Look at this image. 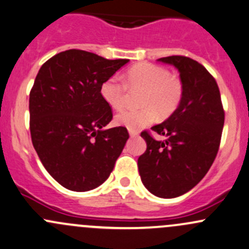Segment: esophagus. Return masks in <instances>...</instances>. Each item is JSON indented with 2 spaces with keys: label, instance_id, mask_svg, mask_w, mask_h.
I'll list each match as a JSON object with an SVG mask.
<instances>
[{
  "label": "esophagus",
  "instance_id": "obj_1",
  "mask_svg": "<svg viewBox=\"0 0 249 249\" xmlns=\"http://www.w3.org/2000/svg\"><path fill=\"white\" fill-rule=\"evenodd\" d=\"M129 133L131 137H137V136L140 135V132H138L137 130H131V129H129Z\"/></svg>",
  "mask_w": 249,
  "mask_h": 249
}]
</instances>
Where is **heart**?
Instances as JSON below:
<instances>
[{
	"label": "heart",
	"instance_id": "1",
	"mask_svg": "<svg viewBox=\"0 0 249 249\" xmlns=\"http://www.w3.org/2000/svg\"><path fill=\"white\" fill-rule=\"evenodd\" d=\"M124 80L118 76L107 78L101 85V96L112 108L119 109L125 105L127 88L143 90L137 109H123L117 113L116 123L131 130H140L160 117H168L178 108L182 98V85L178 78L171 76L162 67L141 63L127 70Z\"/></svg>",
	"mask_w": 249,
	"mask_h": 249
}]
</instances>
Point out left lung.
Returning <instances> with one entry per match:
<instances>
[{"label":"left lung","mask_w":249,"mask_h":249,"mask_svg":"<svg viewBox=\"0 0 249 249\" xmlns=\"http://www.w3.org/2000/svg\"><path fill=\"white\" fill-rule=\"evenodd\" d=\"M158 61L177 68L182 98L171 117L151 127L166 140L141 133L146 150L138 158V171L149 192L175 198L192 190L210 169L221 142L224 111L218 86L200 63L184 56Z\"/></svg>","instance_id":"left-lung-1"}]
</instances>
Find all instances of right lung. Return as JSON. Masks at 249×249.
<instances>
[{"label": "right lung", "mask_w": 249, "mask_h": 249, "mask_svg": "<svg viewBox=\"0 0 249 249\" xmlns=\"http://www.w3.org/2000/svg\"><path fill=\"white\" fill-rule=\"evenodd\" d=\"M129 59L67 50L41 65L30 93V129L41 163L63 187L100 186L129 140L126 127L105 129L112 109L101 85Z\"/></svg>", "instance_id": "1"}]
</instances>
